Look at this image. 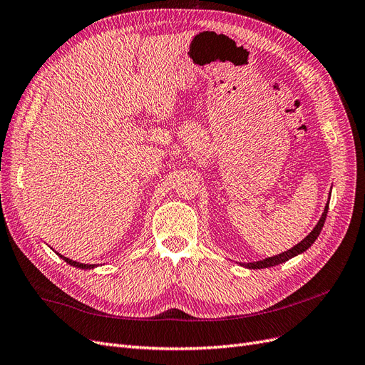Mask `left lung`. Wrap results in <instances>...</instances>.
Wrapping results in <instances>:
<instances>
[{"label":"left lung","mask_w":365,"mask_h":365,"mask_svg":"<svg viewBox=\"0 0 365 365\" xmlns=\"http://www.w3.org/2000/svg\"><path fill=\"white\" fill-rule=\"evenodd\" d=\"M327 209H329V205H326L324 207V212L320 218V221L317 222V226L314 227V230L308 235L307 238H304L303 241H300L297 245H294L292 249H289L288 252H284L280 253L277 256H272V257H267V259L264 261H257V262H249V264H242L245 265L247 268H253V269H259V268H268V267H274V265H279V264H284L287 262L288 259H291V257L297 256L300 253H303L304 250H308L309 247L314 244V241L317 240V237H319L323 226H324V221H326V215H327Z\"/></svg>","instance_id":"left-lung-1"}]
</instances>
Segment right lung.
Instances as JSON below:
<instances>
[{"label": "right lung", "mask_w": 365, "mask_h": 365, "mask_svg": "<svg viewBox=\"0 0 365 365\" xmlns=\"http://www.w3.org/2000/svg\"><path fill=\"white\" fill-rule=\"evenodd\" d=\"M57 255H58V253H57ZM58 256H61L65 262H68L69 265H73V267H78V268H93V267H96V265H89V264H80V262L71 261V259H68V257H65V256H62V255H58Z\"/></svg>", "instance_id": "add662e5"}]
</instances>
